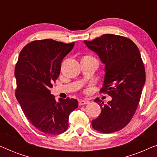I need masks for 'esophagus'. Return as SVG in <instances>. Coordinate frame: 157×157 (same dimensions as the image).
<instances>
[{
    "mask_svg": "<svg viewBox=\"0 0 157 157\" xmlns=\"http://www.w3.org/2000/svg\"><path fill=\"white\" fill-rule=\"evenodd\" d=\"M89 103V101L88 100H80L78 101V104L80 105V106H82V105L88 104Z\"/></svg>",
    "mask_w": 157,
    "mask_h": 157,
    "instance_id": "esophagus-1",
    "label": "esophagus"
}]
</instances>
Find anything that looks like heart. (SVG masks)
Instances as JSON below:
<instances>
[{
    "mask_svg": "<svg viewBox=\"0 0 157 157\" xmlns=\"http://www.w3.org/2000/svg\"><path fill=\"white\" fill-rule=\"evenodd\" d=\"M84 57H90V56H84Z\"/></svg>",
    "mask_w": 157,
    "mask_h": 157,
    "instance_id": "1",
    "label": "heart"
}]
</instances>
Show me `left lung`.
<instances>
[{"mask_svg":"<svg viewBox=\"0 0 157 157\" xmlns=\"http://www.w3.org/2000/svg\"><path fill=\"white\" fill-rule=\"evenodd\" d=\"M83 43L105 65L101 90L111 97L106 104L98 98L94 100L101 112L92 121V127L108 134L117 132L132 119L145 84V68L140 52L132 40L113 34H104Z\"/></svg>","mask_w":157,"mask_h":157,"instance_id":"8db88e82","label":"left lung"}]
</instances>
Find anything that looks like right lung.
Segmentation results:
<instances>
[{
    "label": "right lung",
    "mask_w": 157,
    "mask_h": 157,
    "mask_svg": "<svg viewBox=\"0 0 157 157\" xmlns=\"http://www.w3.org/2000/svg\"><path fill=\"white\" fill-rule=\"evenodd\" d=\"M74 46V42L34 40L19 54L15 68L16 98L29 121L44 134L63 133L71 112L78 108L76 99L59 98L57 101L50 91L59 76L62 61Z\"/></svg>",
    "instance_id": "obj_1"
}]
</instances>
